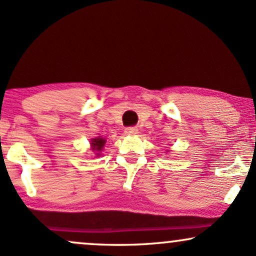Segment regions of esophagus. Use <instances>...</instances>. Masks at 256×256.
<instances>
[{
	"label": "esophagus",
	"mask_w": 256,
	"mask_h": 256,
	"mask_svg": "<svg viewBox=\"0 0 256 256\" xmlns=\"http://www.w3.org/2000/svg\"><path fill=\"white\" fill-rule=\"evenodd\" d=\"M138 132V130L136 128H125V134H136Z\"/></svg>",
	"instance_id": "esophagus-1"
}]
</instances>
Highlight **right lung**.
<instances>
[{
	"label": "right lung",
	"instance_id": "right-lung-1",
	"mask_svg": "<svg viewBox=\"0 0 256 256\" xmlns=\"http://www.w3.org/2000/svg\"><path fill=\"white\" fill-rule=\"evenodd\" d=\"M106 143V140L104 138L98 137V138H95V140H92V142H91V146H92V149L96 152H101L102 148H104ZM98 155H100V152H98Z\"/></svg>",
	"mask_w": 256,
	"mask_h": 256
}]
</instances>
